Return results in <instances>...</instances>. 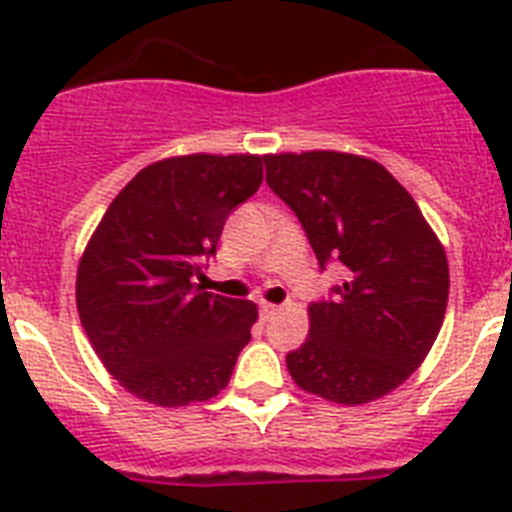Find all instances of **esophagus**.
<instances>
[{
    "label": "esophagus",
    "mask_w": 512,
    "mask_h": 512,
    "mask_svg": "<svg viewBox=\"0 0 512 512\" xmlns=\"http://www.w3.org/2000/svg\"><path fill=\"white\" fill-rule=\"evenodd\" d=\"M281 308L279 305H273V303H260V316H263V321H268V319H273V313H279Z\"/></svg>",
    "instance_id": "esophagus-1"
}]
</instances>
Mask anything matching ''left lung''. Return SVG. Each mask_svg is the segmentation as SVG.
<instances>
[{
  "mask_svg": "<svg viewBox=\"0 0 512 512\" xmlns=\"http://www.w3.org/2000/svg\"><path fill=\"white\" fill-rule=\"evenodd\" d=\"M268 185L303 223L321 268L348 281L308 305L311 332L287 353L292 380L335 404L396 390L444 324L449 263L417 201L382 164L340 151L265 156Z\"/></svg>",
  "mask_w": 512,
  "mask_h": 512,
  "instance_id": "8db88e82",
  "label": "left lung"
}]
</instances>
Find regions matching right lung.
Returning a JSON list of instances; mask_svg holds the SVG:
<instances>
[{"instance_id": "obj_1", "label": "right lung", "mask_w": 512, "mask_h": 512, "mask_svg": "<svg viewBox=\"0 0 512 512\" xmlns=\"http://www.w3.org/2000/svg\"><path fill=\"white\" fill-rule=\"evenodd\" d=\"M252 154L148 164L124 185L76 271V308L124 390L156 406L207 401L228 385L257 305L201 292L204 260L233 209L263 183Z\"/></svg>"}]
</instances>
